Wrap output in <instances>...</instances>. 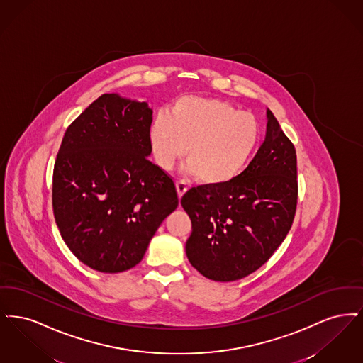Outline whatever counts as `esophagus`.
Here are the masks:
<instances>
[{
    "label": "esophagus",
    "instance_id": "obj_1",
    "mask_svg": "<svg viewBox=\"0 0 363 363\" xmlns=\"http://www.w3.org/2000/svg\"><path fill=\"white\" fill-rule=\"evenodd\" d=\"M175 186H177V193H178V197L181 199V197H182V196L186 193V190H188V185H186V182H184V181H177Z\"/></svg>",
    "mask_w": 363,
    "mask_h": 363
}]
</instances>
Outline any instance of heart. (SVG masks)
I'll return each mask as SVG.
<instances>
[{
	"instance_id": "heart-1",
	"label": "heart",
	"mask_w": 363,
	"mask_h": 363,
	"mask_svg": "<svg viewBox=\"0 0 363 363\" xmlns=\"http://www.w3.org/2000/svg\"><path fill=\"white\" fill-rule=\"evenodd\" d=\"M156 163L170 170L186 150V172L199 181L222 186L238 178L257 151V118L220 99L185 96L160 111L150 126Z\"/></svg>"
}]
</instances>
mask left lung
Returning <instances> with one entry per match:
<instances>
[{
  "mask_svg": "<svg viewBox=\"0 0 363 363\" xmlns=\"http://www.w3.org/2000/svg\"><path fill=\"white\" fill-rule=\"evenodd\" d=\"M267 135L253 160L234 181L188 190L181 204L191 220L190 264L216 281H234L257 271L293 225L296 154L271 110Z\"/></svg>",
  "mask_w": 363,
  "mask_h": 363,
  "instance_id": "left-lung-1",
  "label": "left lung"
}]
</instances>
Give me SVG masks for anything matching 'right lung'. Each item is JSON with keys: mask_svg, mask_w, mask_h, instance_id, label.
Wrapping results in <instances>:
<instances>
[{"mask_svg": "<svg viewBox=\"0 0 363 363\" xmlns=\"http://www.w3.org/2000/svg\"><path fill=\"white\" fill-rule=\"evenodd\" d=\"M152 110L104 94L70 123L52 173V211L70 252L89 268L138 265L178 207L172 177L148 160Z\"/></svg>", "mask_w": 363, "mask_h": 363, "instance_id": "right-lung-1", "label": "right lung"}]
</instances>
